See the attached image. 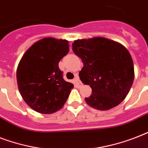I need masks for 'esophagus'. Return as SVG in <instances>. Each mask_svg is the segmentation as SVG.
I'll list each match as a JSON object with an SVG mask.
<instances>
[{"label": "esophagus", "instance_id": "1", "mask_svg": "<svg viewBox=\"0 0 148 148\" xmlns=\"http://www.w3.org/2000/svg\"><path fill=\"white\" fill-rule=\"evenodd\" d=\"M74 82L77 86H81V85H82V83H81V81H80V79H79L78 76H76V77H75V78H74Z\"/></svg>", "mask_w": 148, "mask_h": 148}]
</instances>
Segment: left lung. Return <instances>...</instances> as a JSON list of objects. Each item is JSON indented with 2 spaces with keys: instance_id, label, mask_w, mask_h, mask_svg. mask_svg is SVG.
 Wrapping results in <instances>:
<instances>
[{
  "instance_id": "left-lung-1",
  "label": "left lung",
  "mask_w": 148,
  "mask_h": 148,
  "mask_svg": "<svg viewBox=\"0 0 148 148\" xmlns=\"http://www.w3.org/2000/svg\"><path fill=\"white\" fill-rule=\"evenodd\" d=\"M72 50L81 58V81L90 85L92 94L85 97L91 108L107 110L124 101L133 84L134 68L131 54L120 43L95 37L74 40Z\"/></svg>"
}]
</instances>
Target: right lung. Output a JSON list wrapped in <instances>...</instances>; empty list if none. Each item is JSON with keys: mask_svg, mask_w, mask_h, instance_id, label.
I'll return each instance as SVG.
<instances>
[{"mask_svg": "<svg viewBox=\"0 0 148 148\" xmlns=\"http://www.w3.org/2000/svg\"><path fill=\"white\" fill-rule=\"evenodd\" d=\"M68 51V40L45 38L24 53L17 68V86L34 110L52 114L66 103L74 84L64 80L58 63Z\"/></svg>", "mask_w": 148, "mask_h": 148, "instance_id": "1", "label": "right lung"}]
</instances>
